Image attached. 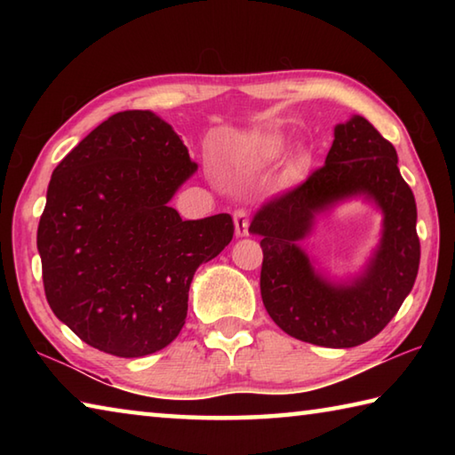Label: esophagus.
I'll return each instance as SVG.
<instances>
[{
    "label": "esophagus",
    "instance_id": "1",
    "mask_svg": "<svg viewBox=\"0 0 455 455\" xmlns=\"http://www.w3.org/2000/svg\"><path fill=\"white\" fill-rule=\"evenodd\" d=\"M249 214L244 211H236L235 212V233L236 236H249Z\"/></svg>",
    "mask_w": 455,
    "mask_h": 455
}]
</instances>
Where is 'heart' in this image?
I'll return each instance as SVG.
<instances>
[{
    "label": "heart",
    "instance_id": "1",
    "mask_svg": "<svg viewBox=\"0 0 455 455\" xmlns=\"http://www.w3.org/2000/svg\"><path fill=\"white\" fill-rule=\"evenodd\" d=\"M284 150H287V138L273 132L255 138V140L249 144V148H246L244 156L252 166H268L276 163V160L284 154ZM295 163L301 164L303 156H297Z\"/></svg>",
    "mask_w": 455,
    "mask_h": 455
}]
</instances>
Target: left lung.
<instances>
[{"mask_svg":"<svg viewBox=\"0 0 455 455\" xmlns=\"http://www.w3.org/2000/svg\"><path fill=\"white\" fill-rule=\"evenodd\" d=\"M335 140L319 171L275 198L252 219L260 236V297L284 333L321 347H355L395 317L419 268L418 206L397 168L394 144L363 116L335 126ZM353 197L382 212L380 243L362 273L333 280L314 267L299 242L316 217Z\"/></svg>","mask_w":455,"mask_h":455,"instance_id":"left-lung-1","label":"left lung"}]
</instances>
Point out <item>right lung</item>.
<instances>
[{"label":"right lung","mask_w":455,"mask_h":455,"mask_svg":"<svg viewBox=\"0 0 455 455\" xmlns=\"http://www.w3.org/2000/svg\"><path fill=\"white\" fill-rule=\"evenodd\" d=\"M196 171L150 110L114 114L56 166L37 252L53 315L84 343L144 357L180 333L192 276L235 235L227 212L182 220L168 204Z\"/></svg>","instance_id":"add662e5"}]
</instances>
